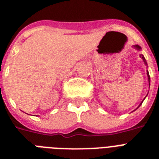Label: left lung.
Here are the masks:
<instances>
[{
    "mask_svg": "<svg viewBox=\"0 0 159 159\" xmlns=\"http://www.w3.org/2000/svg\"><path fill=\"white\" fill-rule=\"evenodd\" d=\"M133 48H135L136 50H138V51L139 52V51H141V47H140V46H139L137 44V45H134L133 46ZM139 57H141L142 59H143V62H144V64H145V65L147 66V61H146V59H145V57H143V54H139ZM147 78H148V83H149V88H150V85H151V78H150V75H149V71H148V70H147ZM147 95H148V93H147ZM146 96V97H147ZM145 97V98H146ZM145 98H144V99H143V100H144V99H145ZM143 100L141 102V103H140L139 105V107H138L137 108H136V109H138V108L140 106H141L142 105V103H143ZM135 109V110H136ZM134 110V111H135Z\"/></svg>",
    "mask_w": 159,
    "mask_h": 159,
    "instance_id": "1",
    "label": "left lung"
}]
</instances>
